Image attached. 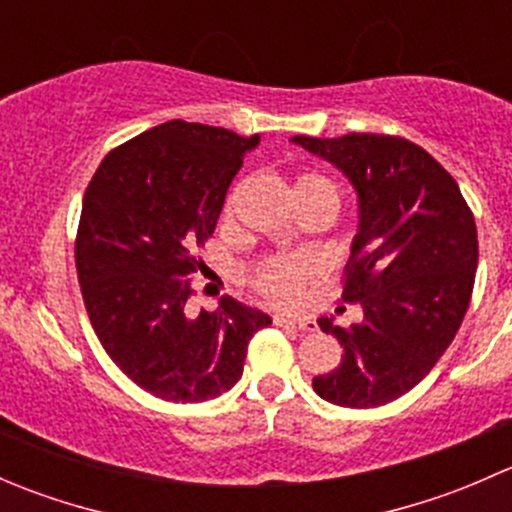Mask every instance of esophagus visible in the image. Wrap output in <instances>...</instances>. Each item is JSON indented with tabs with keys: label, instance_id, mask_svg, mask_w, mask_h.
<instances>
[{
	"label": "esophagus",
	"instance_id": "34e87169",
	"mask_svg": "<svg viewBox=\"0 0 512 512\" xmlns=\"http://www.w3.org/2000/svg\"><path fill=\"white\" fill-rule=\"evenodd\" d=\"M275 324H280V327L297 329V332H314V329H317V322H312V319H289V317H275Z\"/></svg>",
	"mask_w": 512,
	"mask_h": 512
}]
</instances>
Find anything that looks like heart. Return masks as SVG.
<instances>
[{
	"mask_svg": "<svg viewBox=\"0 0 512 512\" xmlns=\"http://www.w3.org/2000/svg\"><path fill=\"white\" fill-rule=\"evenodd\" d=\"M307 190H327L334 193L332 183L319 173H299L294 178V195L307 193ZM232 215V195H227L223 205V220H230ZM317 275V265L309 257H265L255 265V282L257 292L265 294L270 302L280 304V307H292L302 297L304 285Z\"/></svg>",
	"mask_w": 512,
	"mask_h": 512,
	"instance_id": "heart-1",
	"label": "heart"
}]
</instances>
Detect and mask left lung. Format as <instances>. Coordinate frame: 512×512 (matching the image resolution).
<instances>
[{
	"instance_id": "obj_1",
	"label": "left lung",
	"mask_w": 512,
	"mask_h": 512,
	"mask_svg": "<svg viewBox=\"0 0 512 512\" xmlns=\"http://www.w3.org/2000/svg\"><path fill=\"white\" fill-rule=\"evenodd\" d=\"M292 141L337 165L359 193L342 302L361 304L364 319L349 329L319 319L344 354L312 386L329 404L376 409L414 389L456 337L476 282V220L453 175L406 138Z\"/></svg>"
}]
</instances>
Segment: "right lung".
Masks as SVG:
<instances>
[{"instance_id":"1","label":"right lung","mask_w":512,"mask_h":512,"mask_svg":"<svg viewBox=\"0 0 512 512\" xmlns=\"http://www.w3.org/2000/svg\"><path fill=\"white\" fill-rule=\"evenodd\" d=\"M260 136L168 121L106 153L81 205L76 272L98 342L148 394L173 404L218 399L237 384L247 344L272 324L220 297L190 317L198 257L225 193Z\"/></svg>"}]
</instances>
